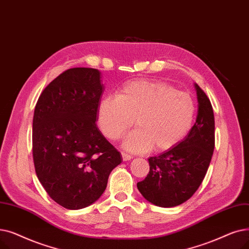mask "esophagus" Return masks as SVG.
<instances>
[{
  "label": "esophagus",
  "mask_w": 249,
  "mask_h": 249,
  "mask_svg": "<svg viewBox=\"0 0 249 249\" xmlns=\"http://www.w3.org/2000/svg\"><path fill=\"white\" fill-rule=\"evenodd\" d=\"M122 156H123V160L124 161H128V160L132 159V156L129 155V154H126L124 152H122Z\"/></svg>",
  "instance_id": "esophagus-1"
}]
</instances>
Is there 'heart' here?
<instances>
[{
    "label": "heart",
    "mask_w": 249,
    "mask_h": 249,
    "mask_svg": "<svg viewBox=\"0 0 249 249\" xmlns=\"http://www.w3.org/2000/svg\"><path fill=\"white\" fill-rule=\"evenodd\" d=\"M196 105L191 94L162 81L128 82L116 96L102 98L97 107L101 132L120 139L134 124L124 147L132 152H163L174 148L193 128Z\"/></svg>",
    "instance_id": "obj_1"
}]
</instances>
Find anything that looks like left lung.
<instances>
[{
	"label": "left lung",
	"mask_w": 249,
	"mask_h": 249,
	"mask_svg": "<svg viewBox=\"0 0 249 249\" xmlns=\"http://www.w3.org/2000/svg\"><path fill=\"white\" fill-rule=\"evenodd\" d=\"M198 109L189 134L174 148L148 159L150 171L138 189L148 202L162 208L181 205L203 182L215 148V117L206 93L195 84Z\"/></svg>",
	"instance_id": "obj_1"
}]
</instances>
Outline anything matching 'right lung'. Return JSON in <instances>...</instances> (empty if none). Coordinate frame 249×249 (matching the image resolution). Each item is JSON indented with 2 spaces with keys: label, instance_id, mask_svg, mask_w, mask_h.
I'll list each match as a JSON object with an SVG mask.
<instances>
[{
  "label": "right lung",
  "instance_id": "1",
  "mask_svg": "<svg viewBox=\"0 0 249 249\" xmlns=\"http://www.w3.org/2000/svg\"><path fill=\"white\" fill-rule=\"evenodd\" d=\"M103 91L98 70L73 68L52 81L35 105V172L47 195L69 210L96 202L123 160L96 125Z\"/></svg>",
  "mask_w": 249,
  "mask_h": 249
}]
</instances>
